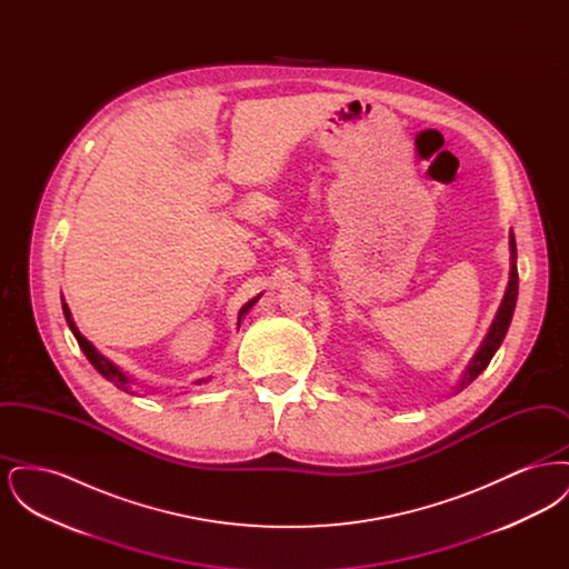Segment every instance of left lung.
I'll use <instances>...</instances> for the list:
<instances>
[{"mask_svg": "<svg viewBox=\"0 0 569 569\" xmlns=\"http://www.w3.org/2000/svg\"><path fill=\"white\" fill-rule=\"evenodd\" d=\"M510 260H512V264H510V281H508V290H506V297H503V300H501V307H499V311H497V316H495V322H492L490 330H488L487 339L482 341L480 350L476 352L473 360H471V362H469V367H467V371L462 373V378H460L457 392H460L465 386H469L473 379L478 378V376H480V373L487 369L488 362H490V358H492L495 352L499 350V346H501V341H503V337H506V332H508V328H510V322H512V316H515L516 297H518L516 241L515 234H512V232H510Z\"/></svg>", "mask_w": 569, "mask_h": 569, "instance_id": "obj_1", "label": "left lung"}]
</instances>
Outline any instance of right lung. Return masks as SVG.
Listing matches in <instances>:
<instances>
[{
	"mask_svg": "<svg viewBox=\"0 0 569 569\" xmlns=\"http://www.w3.org/2000/svg\"><path fill=\"white\" fill-rule=\"evenodd\" d=\"M260 297L251 298L247 305H244L243 309L239 311V326H241V320H243L244 313L256 305V300H258ZM61 309H63V316H66V322H68V326H70V330H72V335L77 337V341H79V346H81L82 353L87 356V360L96 367V371L98 373H102L104 378L109 379V381H112L117 388H121V390H130V383H132V379L128 378L114 362H110L109 358L107 356H102V353L98 352L96 348H93V343L91 341H87L84 337L81 335V330L77 328V325H74V320H72V313H70V309H68V305L66 302H61ZM211 378H202V379H196L193 383L196 386H200V383H204V381H209Z\"/></svg>",
	"mask_w": 569,
	"mask_h": 569,
	"instance_id": "right-lung-1",
	"label": "right lung"
}]
</instances>
